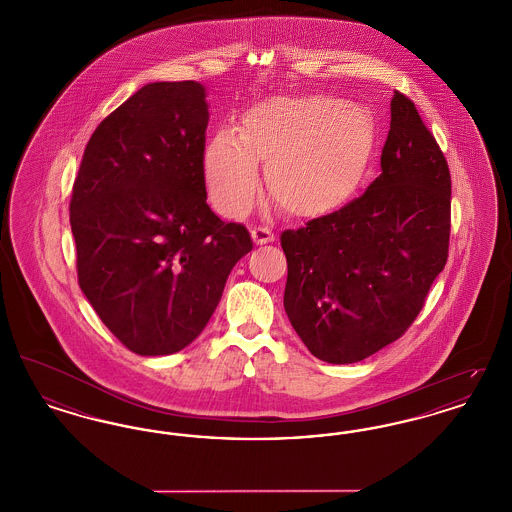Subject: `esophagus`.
I'll list each match as a JSON object with an SVG mask.
<instances>
[{
    "instance_id": "34e87169",
    "label": "esophagus",
    "mask_w": 512,
    "mask_h": 512,
    "mask_svg": "<svg viewBox=\"0 0 512 512\" xmlns=\"http://www.w3.org/2000/svg\"><path fill=\"white\" fill-rule=\"evenodd\" d=\"M251 238L257 245L270 244L274 242V232L268 226H255L251 230Z\"/></svg>"
}]
</instances>
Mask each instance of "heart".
<instances>
[{
    "mask_svg": "<svg viewBox=\"0 0 512 512\" xmlns=\"http://www.w3.org/2000/svg\"><path fill=\"white\" fill-rule=\"evenodd\" d=\"M374 147L365 107L326 96L276 98L251 107L240 136L222 130L203 151L213 205L226 217L245 215L259 190L265 161L274 201L293 217L317 219L343 207L359 188Z\"/></svg>",
    "mask_w": 512,
    "mask_h": 512,
    "instance_id": "b5f03b06",
    "label": "heart"
}]
</instances>
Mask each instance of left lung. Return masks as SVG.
Segmentation results:
<instances>
[{"mask_svg": "<svg viewBox=\"0 0 512 512\" xmlns=\"http://www.w3.org/2000/svg\"><path fill=\"white\" fill-rule=\"evenodd\" d=\"M380 165L361 197L280 236L286 315L324 363H357L399 340L447 263L449 167L413 101L397 90Z\"/></svg>", "mask_w": 512, "mask_h": 512, "instance_id": "left-lung-1", "label": "left lung"}]
</instances>
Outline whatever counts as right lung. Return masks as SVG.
<instances>
[{"instance_id":"add662e5","label":"right lung","mask_w":512,"mask_h":512,"mask_svg":"<svg viewBox=\"0 0 512 512\" xmlns=\"http://www.w3.org/2000/svg\"><path fill=\"white\" fill-rule=\"evenodd\" d=\"M194 82H151L99 122L74 180L80 290L132 353L171 355L203 332L253 249L207 205L209 109Z\"/></svg>"}]
</instances>
